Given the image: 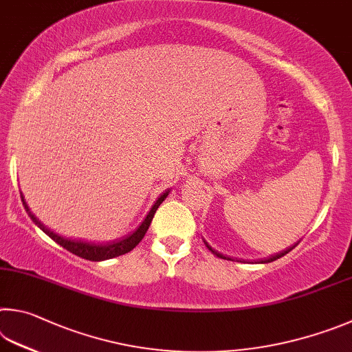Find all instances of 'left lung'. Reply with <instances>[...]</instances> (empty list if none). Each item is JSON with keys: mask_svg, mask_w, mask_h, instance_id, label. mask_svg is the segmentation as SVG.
<instances>
[{"mask_svg": "<svg viewBox=\"0 0 352 352\" xmlns=\"http://www.w3.org/2000/svg\"><path fill=\"white\" fill-rule=\"evenodd\" d=\"M204 244L207 245V249L208 250H212V254L213 255H217L218 258H226L223 254H219V252L218 250H214L213 248H212V245L210 244H208L207 241H204ZM287 252H289V249L287 250H285V252H280V254H276V255H274V256H270V258H267V260L266 261H264V263H270V261H275V260H278V258H281V256H285L286 254H287Z\"/></svg>", "mask_w": 352, "mask_h": 352, "instance_id": "left-lung-1", "label": "left lung"}]
</instances>
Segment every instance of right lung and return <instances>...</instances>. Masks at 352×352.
<instances>
[{"instance_id":"1","label":"right lung","mask_w":352,"mask_h":352,"mask_svg":"<svg viewBox=\"0 0 352 352\" xmlns=\"http://www.w3.org/2000/svg\"><path fill=\"white\" fill-rule=\"evenodd\" d=\"M166 196H168V190H165V193L159 196L157 201L153 204L150 213L146 214V218L142 221V224L133 233H129L128 236H125L123 239H119V241H113V243H108V244H94V243L80 241V239H71V238L60 236L58 233H55L51 229H47V227L43 224L41 221L36 219L35 214L30 212V208L28 207L26 201L23 199V196H21V201H23V206H24V208H26V212L30 217V219H32L34 223L38 226L40 229L45 232L49 238H52L55 243L60 244L61 248H65L66 250H69L71 254L77 255L80 258H85V260L103 261V260H109V258L128 254V252H131L135 248V245H138L142 241V238L145 236L148 227H150V224H151L154 213H156L159 206L162 204V201L166 198Z\"/></svg>"}]
</instances>
